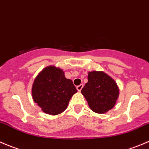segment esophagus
Instances as JSON below:
<instances>
[{
  "mask_svg": "<svg viewBox=\"0 0 149 149\" xmlns=\"http://www.w3.org/2000/svg\"><path fill=\"white\" fill-rule=\"evenodd\" d=\"M83 87H84V85H83V84H80V85L76 87V88H77L78 91H81L82 88H83Z\"/></svg>",
  "mask_w": 149,
  "mask_h": 149,
  "instance_id": "34e87169",
  "label": "esophagus"
}]
</instances>
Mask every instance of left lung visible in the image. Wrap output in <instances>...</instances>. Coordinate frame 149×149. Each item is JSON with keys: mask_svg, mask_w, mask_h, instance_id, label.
<instances>
[{"mask_svg": "<svg viewBox=\"0 0 149 149\" xmlns=\"http://www.w3.org/2000/svg\"><path fill=\"white\" fill-rule=\"evenodd\" d=\"M91 109L102 114L112 109L119 96L116 82L104 72L92 71L88 75V82L81 90Z\"/></svg>", "mask_w": 149, "mask_h": 149, "instance_id": "left-lung-1", "label": "left lung"}]
</instances>
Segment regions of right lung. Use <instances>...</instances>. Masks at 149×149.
<instances>
[{"label": "right lung", "mask_w": 149, "mask_h": 149, "mask_svg": "<svg viewBox=\"0 0 149 149\" xmlns=\"http://www.w3.org/2000/svg\"><path fill=\"white\" fill-rule=\"evenodd\" d=\"M31 92L34 102L43 112L55 115L65 110L77 90L73 81L65 77L61 69L49 66L36 78Z\"/></svg>", "instance_id": "1"}]
</instances>
